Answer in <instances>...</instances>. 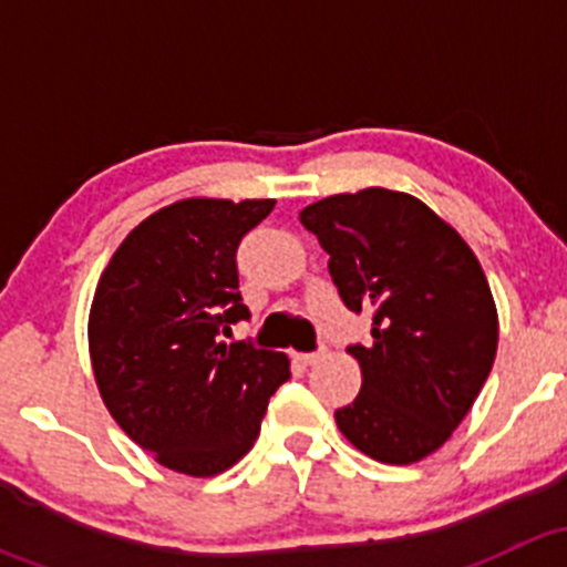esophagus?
I'll list each match as a JSON object with an SVG mask.
<instances>
[{
    "label": "esophagus",
    "instance_id": "esophagus-1",
    "mask_svg": "<svg viewBox=\"0 0 567 567\" xmlns=\"http://www.w3.org/2000/svg\"><path fill=\"white\" fill-rule=\"evenodd\" d=\"M326 357V348H318V351H312V353H296V359H299L301 364H307V368H310V364H316V362H320V359Z\"/></svg>",
    "mask_w": 567,
    "mask_h": 567
}]
</instances>
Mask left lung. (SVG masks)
<instances>
[{
    "mask_svg": "<svg viewBox=\"0 0 567 567\" xmlns=\"http://www.w3.org/2000/svg\"><path fill=\"white\" fill-rule=\"evenodd\" d=\"M301 225L329 255L351 312H373V342L351 346L357 400L334 411L342 436L381 463L436 453L494 368L499 320L488 279L458 233L390 188L307 205Z\"/></svg>",
    "mask_w": 567,
    "mask_h": 567,
    "instance_id": "obj_1",
    "label": "left lung"
}]
</instances>
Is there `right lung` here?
<instances>
[{"label": "right lung", "mask_w": 567, "mask_h": 567, "mask_svg": "<svg viewBox=\"0 0 567 567\" xmlns=\"http://www.w3.org/2000/svg\"><path fill=\"white\" fill-rule=\"evenodd\" d=\"M271 210L274 199H181L136 225L99 279L95 384L131 442L173 472L214 477L241 461L290 379L285 353L221 340L249 318L238 244Z\"/></svg>", "instance_id": "right-lung-1"}]
</instances>
